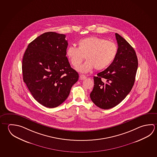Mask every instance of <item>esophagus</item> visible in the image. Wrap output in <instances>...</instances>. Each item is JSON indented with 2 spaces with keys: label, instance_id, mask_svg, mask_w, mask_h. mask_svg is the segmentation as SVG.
Here are the masks:
<instances>
[{
  "label": "esophagus",
  "instance_id": "esophagus-1",
  "mask_svg": "<svg viewBox=\"0 0 157 157\" xmlns=\"http://www.w3.org/2000/svg\"><path fill=\"white\" fill-rule=\"evenodd\" d=\"M80 79L81 80H84L86 78V76L84 75H79Z\"/></svg>",
  "mask_w": 157,
  "mask_h": 157
}]
</instances>
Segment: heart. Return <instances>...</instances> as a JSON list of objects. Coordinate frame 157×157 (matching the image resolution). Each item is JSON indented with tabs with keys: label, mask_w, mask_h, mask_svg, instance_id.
I'll return each mask as SVG.
<instances>
[{
	"label": "heart",
	"mask_w": 157,
	"mask_h": 157,
	"mask_svg": "<svg viewBox=\"0 0 157 157\" xmlns=\"http://www.w3.org/2000/svg\"><path fill=\"white\" fill-rule=\"evenodd\" d=\"M118 48L115 43L106 39L91 36L80 40L78 47L69 46L66 55L72 66H79L85 58L86 61L78 67L82 73L90 72L95 68L100 71L107 68L115 60Z\"/></svg>",
	"instance_id": "heart-1"
}]
</instances>
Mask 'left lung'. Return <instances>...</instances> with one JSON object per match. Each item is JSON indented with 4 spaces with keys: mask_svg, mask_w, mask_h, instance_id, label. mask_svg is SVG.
Returning a JSON list of instances; mask_svg holds the SVG:
<instances>
[{
    "mask_svg": "<svg viewBox=\"0 0 157 157\" xmlns=\"http://www.w3.org/2000/svg\"><path fill=\"white\" fill-rule=\"evenodd\" d=\"M115 36L118 44L117 56L110 66L94 77L93 89L90 94L92 101L104 110L115 107L126 97L133 86L137 70L135 50L118 33Z\"/></svg>",
    "mask_w": 157,
    "mask_h": 157,
    "instance_id": "left-lung-1",
    "label": "left lung"
}]
</instances>
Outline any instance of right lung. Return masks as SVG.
<instances>
[{"instance_id":"right-lung-1","label":"right lung","mask_w":157,"mask_h":157,"mask_svg":"<svg viewBox=\"0 0 157 157\" xmlns=\"http://www.w3.org/2000/svg\"><path fill=\"white\" fill-rule=\"evenodd\" d=\"M66 35L47 32L28 45L22 59L23 80L33 98L53 108L68 98L79 79L66 57Z\"/></svg>"}]
</instances>
